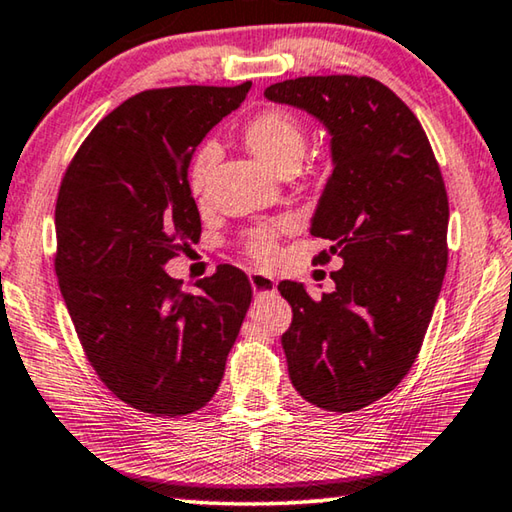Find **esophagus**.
Instances as JSON below:
<instances>
[{"instance_id": "1", "label": "esophagus", "mask_w": 512, "mask_h": 512, "mask_svg": "<svg viewBox=\"0 0 512 512\" xmlns=\"http://www.w3.org/2000/svg\"><path fill=\"white\" fill-rule=\"evenodd\" d=\"M249 283L258 297H265V294H274L276 292V281L272 276L261 274V272H249Z\"/></svg>"}]
</instances>
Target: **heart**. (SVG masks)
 Here are the masks:
<instances>
[{"instance_id": "heart-1", "label": "heart", "mask_w": 512, "mask_h": 512, "mask_svg": "<svg viewBox=\"0 0 512 512\" xmlns=\"http://www.w3.org/2000/svg\"><path fill=\"white\" fill-rule=\"evenodd\" d=\"M242 139L247 148L263 161L265 166L274 168L276 173L297 168L306 155V128L297 114L288 107L267 105L242 123ZM218 159V150L213 143H202L188 164V191L193 197H200L209 182L211 168ZM292 227L290 220H279L272 227L251 231L245 240V251L256 263H272L276 256V240L283 231Z\"/></svg>"}]
</instances>
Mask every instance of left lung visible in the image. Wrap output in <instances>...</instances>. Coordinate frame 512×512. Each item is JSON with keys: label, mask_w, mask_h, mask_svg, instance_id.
Masks as SVG:
<instances>
[{"label": "left lung", "mask_w": 512, "mask_h": 512, "mask_svg": "<svg viewBox=\"0 0 512 512\" xmlns=\"http://www.w3.org/2000/svg\"><path fill=\"white\" fill-rule=\"evenodd\" d=\"M265 96L326 125L333 175L310 233L330 240L317 263L342 258L335 292L310 299L283 281L292 306L281 344L294 389L326 411H357L387 396L423 346L447 270L450 204L416 114L369 76H303Z\"/></svg>", "instance_id": "1"}]
</instances>
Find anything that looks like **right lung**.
<instances>
[{"instance_id": "add662e5", "label": "right lung", "mask_w": 512, "mask_h": 512, "mask_svg": "<svg viewBox=\"0 0 512 512\" xmlns=\"http://www.w3.org/2000/svg\"><path fill=\"white\" fill-rule=\"evenodd\" d=\"M249 87L132 96L96 123L62 177V299L98 378L146 414L186 416L213 398L251 303L249 279L233 265L197 281L200 294L164 272L202 233L186 182L193 152Z\"/></svg>"}]
</instances>
